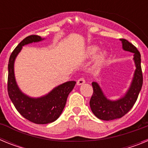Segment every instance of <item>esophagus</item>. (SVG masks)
Here are the masks:
<instances>
[{
  "label": "esophagus",
  "mask_w": 148,
  "mask_h": 148,
  "mask_svg": "<svg viewBox=\"0 0 148 148\" xmlns=\"http://www.w3.org/2000/svg\"><path fill=\"white\" fill-rule=\"evenodd\" d=\"M85 83V80H84V78H79L78 81H77V85H82L84 84Z\"/></svg>",
  "instance_id": "esophagus-1"
}]
</instances>
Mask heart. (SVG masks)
I'll list each match as a JSON object with an SVG mask.
<instances>
[{
	"instance_id": "obj_1",
	"label": "heart",
	"mask_w": 148,
	"mask_h": 148,
	"mask_svg": "<svg viewBox=\"0 0 148 148\" xmlns=\"http://www.w3.org/2000/svg\"><path fill=\"white\" fill-rule=\"evenodd\" d=\"M98 50H99V47H97L96 45L89 46L87 48V49H86V57H87V58H92L96 54ZM107 57H108V53L105 50L100 51L98 53L97 56H96V57H95V66H101L106 61Z\"/></svg>"
}]
</instances>
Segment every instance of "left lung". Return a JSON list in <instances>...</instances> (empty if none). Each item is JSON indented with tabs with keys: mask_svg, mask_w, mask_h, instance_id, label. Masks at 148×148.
I'll list each match as a JSON object with an SVG mask.
<instances>
[{
	"mask_svg": "<svg viewBox=\"0 0 148 148\" xmlns=\"http://www.w3.org/2000/svg\"><path fill=\"white\" fill-rule=\"evenodd\" d=\"M122 44V49L125 51L133 53V61L136 70L133 79L127 92L116 100H110L104 95L97 82L92 83L93 94L90 101L91 110L98 119L104 121L120 119L131 110L138 99L143 83L141 55L136 47L125 39H120Z\"/></svg>",
	"mask_w": 148,
	"mask_h": 148,
	"instance_id": "1",
	"label": "left lung"
}]
</instances>
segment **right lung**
<instances>
[{
	"label": "right lung",
	"instance_id": "1",
	"mask_svg": "<svg viewBox=\"0 0 148 148\" xmlns=\"http://www.w3.org/2000/svg\"><path fill=\"white\" fill-rule=\"evenodd\" d=\"M38 35H29L16 47L8 64V94L17 110L29 121L39 125L53 122L62 113L68 95L74 88L76 82L70 81L57 86L50 92L40 97H30L23 93L18 87L15 76L14 65L16 57L23 46L42 41Z\"/></svg>",
	"mask_w": 148,
	"mask_h": 148
}]
</instances>
